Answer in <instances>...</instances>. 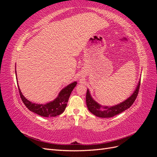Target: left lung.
<instances>
[{
    "mask_svg": "<svg viewBox=\"0 0 157 157\" xmlns=\"http://www.w3.org/2000/svg\"><path fill=\"white\" fill-rule=\"evenodd\" d=\"M140 81L141 79H140L136 90L129 98H127L124 101L113 106H103L100 105L94 100L90 94L89 90L87 89L86 101L88 110L94 115L100 118H110L118 115V114H120L130 108L134 103L137 98V94L139 92Z\"/></svg>",
    "mask_w": 157,
    "mask_h": 157,
    "instance_id": "obj_1",
    "label": "left lung"
}]
</instances>
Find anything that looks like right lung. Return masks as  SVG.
Wrapping results in <instances>:
<instances>
[{
  "label": "right lung",
  "instance_id": "obj_1",
  "mask_svg": "<svg viewBox=\"0 0 157 157\" xmlns=\"http://www.w3.org/2000/svg\"><path fill=\"white\" fill-rule=\"evenodd\" d=\"M16 76L17 82L16 70ZM77 84V82L76 81L69 84L67 86H65L61 90L58 96L55 99L45 104L32 103L29 100L27 99L25 96H23L19 86L18 89L22 101L25 104V105L27 107V109H29V111L44 117H56L61 115V113L64 112L66 107H67L70 95Z\"/></svg>",
  "mask_w": 157,
  "mask_h": 157
}]
</instances>
